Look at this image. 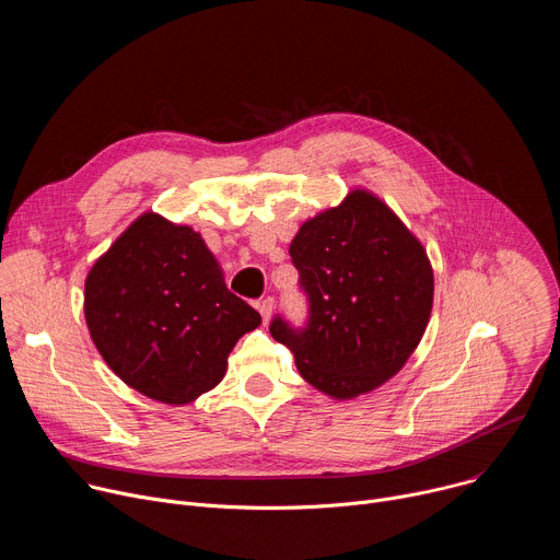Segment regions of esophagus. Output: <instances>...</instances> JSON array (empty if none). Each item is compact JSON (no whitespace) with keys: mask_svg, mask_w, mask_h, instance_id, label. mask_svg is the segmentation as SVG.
I'll list each match as a JSON object with an SVG mask.
<instances>
[{"mask_svg":"<svg viewBox=\"0 0 560 560\" xmlns=\"http://www.w3.org/2000/svg\"><path fill=\"white\" fill-rule=\"evenodd\" d=\"M257 310L261 312V316H264V322H270V316H272V310H275V301L268 296V299H264V301H259L257 303Z\"/></svg>","mask_w":560,"mask_h":560,"instance_id":"esophagus-1","label":"esophagus"}]
</instances>
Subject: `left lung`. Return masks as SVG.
Returning a JSON list of instances; mask_svg holds the SVG:
<instances>
[{"label":"left lung","mask_w":560,"mask_h":560,"mask_svg":"<svg viewBox=\"0 0 560 560\" xmlns=\"http://www.w3.org/2000/svg\"><path fill=\"white\" fill-rule=\"evenodd\" d=\"M290 257L307 292L310 322L292 330L281 316L275 341L299 374L337 401L368 394L401 370L430 322L434 270L396 212L365 188L303 221Z\"/></svg>","instance_id":"obj_1"}]
</instances>
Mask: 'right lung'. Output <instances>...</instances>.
<instances>
[{"label": "right lung", "instance_id": "right-lung-1", "mask_svg": "<svg viewBox=\"0 0 560 560\" xmlns=\"http://www.w3.org/2000/svg\"><path fill=\"white\" fill-rule=\"evenodd\" d=\"M84 316L108 368L132 389L186 406L225 374L261 314L232 294L199 232L139 214L86 277Z\"/></svg>", "mask_w": 560, "mask_h": 560}]
</instances>
